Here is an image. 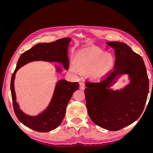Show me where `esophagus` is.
I'll return each mask as SVG.
<instances>
[{"instance_id": "obj_1", "label": "esophagus", "mask_w": 153, "mask_h": 153, "mask_svg": "<svg viewBox=\"0 0 153 153\" xmlns=\"http://www.w3.org/2000/svg\"><path fill=\"white\" fill-rule=\"evenodd\" d=\"M80 89H82V90L85 89V83L81 82L80 84Z\"/></svg>"}]
</instances>
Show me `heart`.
<instances>
[{
    "label": "heart",
    "instance_id": "heart-1",
    "mask_svg": "<svg viewBox=\"0 0 153 153\" xmlns=\"http://www.w3.org/2000/svg\"><path fill=\"white\" fill-rule=\"evenodd\" d=\"M114 63V59L111 54L98 50L85 48L75 55L74 64L70 66L69 70L75 75L91 70L92 76L101 78L112 68Z\"/></svg>",
    "mask_w": 153,
    "mask_h": 153
}]
</instances>
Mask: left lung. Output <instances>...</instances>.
Segmentation results:
<instances>
[{"label": "left lung", "mask_w": 153, "mask_h": 153, "mask_svg": "<svg viewBox=\"0 0 153 153\" xmlns=\"http://www.w3.org/2000/svg\"><path fill=\"white\" fill-rule=\"evenodd\" d=\"M115 50L113 70L97 82H86L84 92L88 114L96 125L109 131H117L140 117L149 92V78L144 62L126 43L106 42ZM128 74L131 84L119 91L108 88L117 77Z\"/></svg>", "instance_id": "8db88e82"}]
</instances>
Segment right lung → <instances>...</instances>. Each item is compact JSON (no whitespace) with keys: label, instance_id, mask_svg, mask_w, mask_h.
<instances>
[{"label":"right lung","instance_id":"right-lung-1","mask_svg":"<svg viewBox=\"0 0 153 153\" xmlns=\"http://www.w3.org/2000/svg\"><path fill=\"white\" fill-rule=\"evenodd\" d=\"M71 39L65 38L59 39L52 43L37 44L29 50L23 53L18 59L15 71L11 80V91L13 109L18 120L25 126L39 132H48L57 128L61 124L66 114L68 103L73 92L78 89V82H70L65 80L57 82L53 95L48 107L36 116H30L20 109L16 101V95L14 87L16 71L22 66L34 61L62 62L66 69L69 68L68 58V47ZM57 71H61L60 68Z\"/></svg>","mask_w":153,"mask_h":153}]
</instances>
